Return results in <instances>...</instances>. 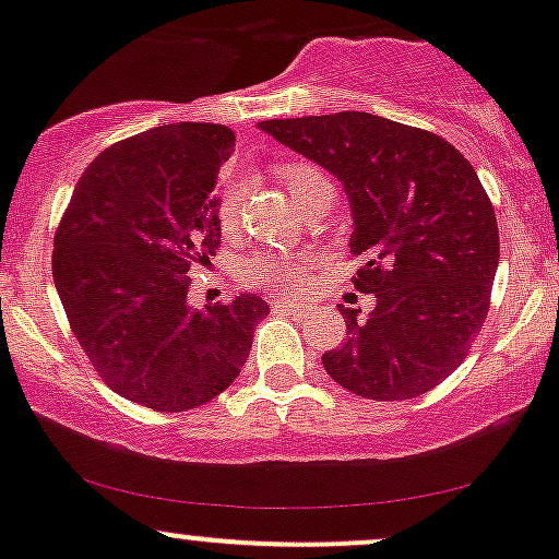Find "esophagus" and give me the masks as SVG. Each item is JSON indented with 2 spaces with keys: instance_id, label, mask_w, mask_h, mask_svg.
<instances>
[{
  "instance_id": "esophagus-1",
  "label": "esophagus",
  "mask_w": 559,
  "mask_h": 559,
  "mask_svg": "<svg viewBox=\"0 0 559 559\" xmlns=\"http://www.w3.org/2000/svg\"><path fill=\"white\" fill-rule=\"evenodd\" d=\"M272 309L277 311H287V314H301L304 306L301 304H290V301H274Z\"/></svg>"
}]
</instances>
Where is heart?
<instances>
[{
  "mask_svg": "<svg viewBox=\"0 0 559 559\" xmlns=\"http://www.w3.org/2000/svg\"><path fill=\"white\" fill-rule=\"evenodd\" d=\"M280 181L287 186L290 197L296 200L304 189H309L311 183L325 181L317 167L298 165V162H287V165L277 167ZM239 210V186H231L229 191L221 200V221L231 224L237 218ZM311 266V258L306 253H261L245 261L242 277L250 285L263 287L269 293H277V296H287V293H296L304 282V272Z\"/></svg>",
  "mask_w": 559,
  "mask_h": 559,
  "instance_id": "heart-1",
  "label": "heart"
}]
</instances>
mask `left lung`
<instances>
[{"label": "left lung", "mask_w": 559, "mask_h": 559, "mask_svg": "<svg viewBox=\"0 0 559 559\" xmlns=\"http://www.w3.org/2000/svg\"><path fill=\"white\" fill-rule=\"evenodd\" d=\"M258 128L325 167L352 207L354 287L346 338L322 354L335 383L378 402L429 392L464 362L490 306L498 224L477 173L445 138L368 111L266 119Z\"/></svg>", "instance_id": "1"}]
</instances>
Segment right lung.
<instances>
[{
    "label": "right lung",
    "instance_id": "obj_1",
    "mask_svg": "<svg viewBox=\"0 0 559 559\" xmlns=\"http://www.w3.org/2000/svg\"><path fill=\"white\" fill-rule=\"evenodd\" d=\"M224 124L176 122L119 141L82 173L52 253L76 341L124 400L181 413L239 376L266 301L189 304V269L221 245L215 176L231 157Z\"/></svg>",
    "mask_w": 559,
    "mask_h": 559
}]
</instances>
